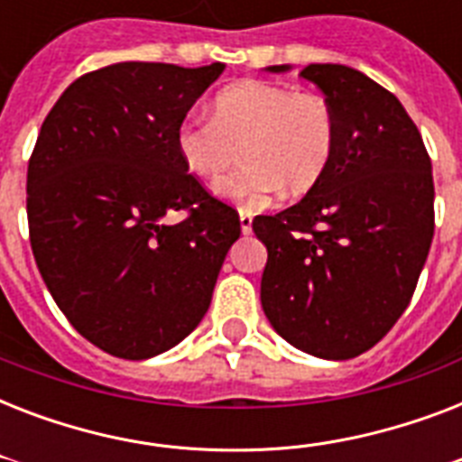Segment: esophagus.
<instances>
[{"instance_id": "obj_1", "label": "esophagus", "mask_w": 462, "mask_h": 462, "mask_svg": "<svg viewBox=\"0 0 462 462\" xmlns=\"http://www.w3.org/2000/svg\"><path fill=\"white\" fill-rule=\"evenodd\" d=\"M239 227H242V232H245V235H249V232H252V213H249V210H239Z\"/></svg>"}]
</instances>
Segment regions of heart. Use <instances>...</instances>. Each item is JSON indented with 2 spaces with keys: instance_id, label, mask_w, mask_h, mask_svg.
I'll list each match as a JSON object with an SVG mask.
<instances>
[{
  "instance_id": "heart-1",
  "label": "heart",
  "mask_w": 462,
  "mask_h": 462,
  "mask_svg": "<svg viewBox=\"0 0 462 462\" xmlns=\"http://www.w3.org/2000/svg\"><path fill=\"white\" fill-rule=\"evenodd\" d=\"M174 143L184 167L206 181L223 180L245 155L220 194L254 206L282 187L292 196L314 187L336 153L337 122L326 97L246 79L213 97V117L181 119Z\"/></svg>"
}]
</instances>
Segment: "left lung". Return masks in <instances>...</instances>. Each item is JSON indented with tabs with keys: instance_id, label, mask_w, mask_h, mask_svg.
<instances>
[{
	"instance_id": "left-lung-1",
	"label": "left lung",
	"mask_w": 462,
	"mask_h": 462,
	"mask_svg": "<svg viewBox=\"0 0 462 462\" xmlns=\"http://www.w3.org/2000/svg\"><path fill=\"white\" fill-rule=\"evenodd\" d=\"M300 76L336 112L337 143L302 201L254 217L268 249L261 304L295 347L350 359L412 300L434 237L431 160L401 100L369 76L343 64H309Z\"/></svg>"
}]
</instances>
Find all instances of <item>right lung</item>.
<instances>
[{"instance_id":"right-lung-1","label":"right lung","mask_w":462,"mask_h":462,"mask_svg":"<svg viewBox=\"0 0 462 462\" xmlns=\"http://www.w3.org/2000/svg\"><path fill=\"white\" fill-rule=\"evenodd\" d=\"M223 69L110 64L76 79L40 126L25 181L32 256L69 323L115 357L184 340L242 232L174 143ZM172 209L185 217L170 226Z\"/></svg>"}]
</instances>
